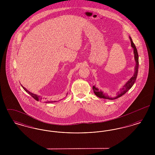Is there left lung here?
I'll list each match as a JSON object with an SVG mask.
<instances>
[{"instance_id":"1","label":"left lung","mask_w":155,"mask_h":155,"mask_svg":"<svg viewBox=\"0 0 155 155\" xmlns=\"http://www.w3.org/2000/svg\"><path fill=\"white\" fill-rule=\"evenodd\" d=\"M130 39L131 41V47L134 49V59L136 62V64L135 66V71H134V74L133 75V77L128 81V82L125 84V85L123 87V88L120 89V91L117 92V96L114 97H109L107 95H106L104 94H103V92L101 91H99V89L96 88L95 86H93L92 89L94 91V94L96 95V96L100 98H103V99H110V100H113V99H116L118 97H120L121 96H123V95H124L125 93L129 90L133 86V85L134 84L135 80L137 79V74H138V66H139V61H138V54L137 52V49L136 48L135 45L134 44L133 42V40L131 39V38L130 37Z\"/></svg>"}]
</instances>
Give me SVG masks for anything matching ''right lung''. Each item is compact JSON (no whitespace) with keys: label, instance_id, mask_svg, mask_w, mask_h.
Masks as SVG:
<instances>
[{"label":"right lung","instance_id":"1","mask_svg":"<svg viewBox=\"0 0 155 155\" xmlns=\"http://www.w3.org/2000/svg\"><path fill=\"white\" fill-rule=\"evenodd\" d=\"M21 86H22V88L24 89L28 94H30L31 96H32L34 99H35L37 101H44V99H43L42 97H40L39 96H38L36 94H34L30 92V91H28L27 89H26L22 85H21ZM56 102V101H45V103H52V102Z\"/></svg>","mask_w":155,"mask_h":155}]
</instances>
